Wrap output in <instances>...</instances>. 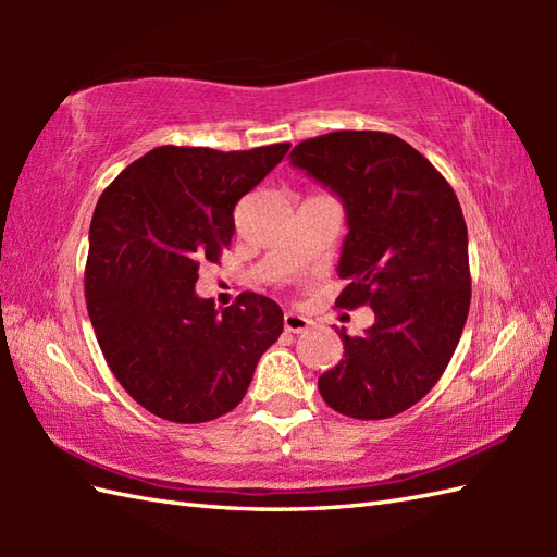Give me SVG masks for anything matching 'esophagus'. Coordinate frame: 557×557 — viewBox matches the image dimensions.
<instances>
[{"label":"esophagus","instance_id":"34e87169","mask_svg":"<svg viewBox=\"0 0 557 557\" xmlns=\"http://www.w3.org/2000/svg\"><path fill=\"white\" fill-rule=\"evenodd\" d=\"M309 327H311V321L306 315L285 313V330H287V333L299 335V333H304V330H309Z\"/></svg>","mask_w":557,"mask_h":557}]
</instances>
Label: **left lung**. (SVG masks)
I'll return each instance as SVG.
<instances>
[{"label": "left lung", "instance_id": "1", "mask_svg": "<svg viewBox=\"0 0 557 557\" xmlns=\"http://www.w3.org/2000/svg\"><path fill=\"white\" fill-rule=\"evenodd\" d=\"M292 168L345 208L347 236L337 304H369L361 337L337 330L342 361L318 377L335 411L389 419L429 393L467 323L471 280L467 224L443 174L405 140L381 132H335L289 152Z\"/></svg>", "mask_w": 557, "mask_h": 557}]
</instances>
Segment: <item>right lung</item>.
<instances>
[{
    "label": "right lung",
    "instance_id": "1",
    "mask_svg": "<svg viewBox=\"0 0 557 557\" xmlns=\"http://www.w3.org/2000/svg\"><path fill=\"white\" fill-rule=\"evenodd\" d=\"M289 144L242 152L162 146L104 188L88 234L86 299L110 371L140 407L203 423L244 399L282 333L280 306L244 292L227 309L196 294L198 263L232 244L234 206Z\"/></svg>",
    "mask_w": 557,
    "mask_h": 557
}]
</instances>
